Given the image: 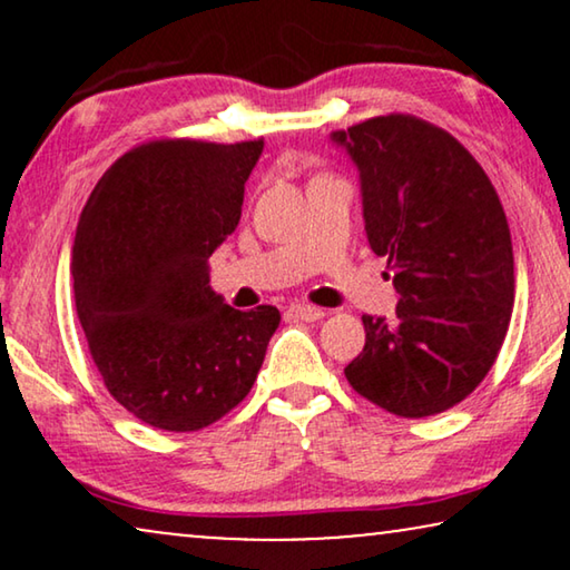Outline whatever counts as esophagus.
Instances as JSON below:
<instances>
[{
	"label": "esophagus",
	"mask_w": 570,
	"mask_h": 570,
	"mask_svg": "<svg viewBox=\"0 0 570 570\" xmlns=\"http://www.w3.org/2000/svg\"><path fill=\"white\" fill-rule=\"evenodd\" d=\"M293 316H298V318H303V322H318V318L324 316V311L322 308H316V306H308V303H293L291 308Z\"/></svg>",
	"instance_id": "34e87169"
}]
</instances>
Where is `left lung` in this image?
<instances>
[{
	"label": "left lung",
	"instance_id": "obj_1",
	"mask_svg": "<svg viewBox=\"0 0 570 570\" xmlns=\"http://www.w3.org/2000/svg\"><path fill=\"white\" fill-rule=\"evenodd\" d=\"M361 170L365 236L400 293L392 322L363 316L350 386L400 417L470 396L493 368L513 311L503 205L470 150L417 116H373L332 131Z\"/></svg>",
	"mask_w": 570,
	"mask_h": 570
}]
</instances>
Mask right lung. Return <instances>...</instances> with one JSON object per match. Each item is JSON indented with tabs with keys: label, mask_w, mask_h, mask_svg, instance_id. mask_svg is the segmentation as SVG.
Returning <instances> with one entry per match:
<instances>
[{
	"label": "right lung",
	"mask_w": 570,
	"mask_h": 570,
	"mask_svg": "<svg viewBox=\"0 0 570 570\" xmlns=\"http://www.w3.org/2000/svg\"><path fill=\"white\" fill-rule=\"evenodd\" d=\"M264 139H153L92 189L72 246L75 306L108 394L142 423L189 433L244 402L279 324L230 308L207 259L236 230Z\"/></svg>",
	"instance_id": "add662e5"
}]
</instances>
